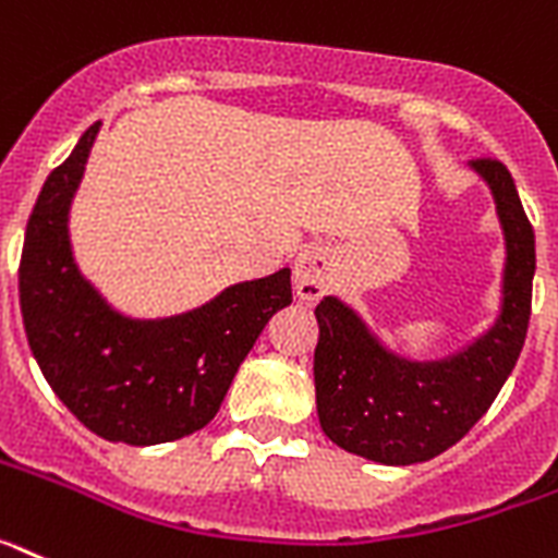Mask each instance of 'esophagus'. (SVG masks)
I'll list each match as a JSON object with an SVG mask.
<instances>
[{"instance_id":"obj_1","label":"esophagus","mask_w":558,"mask_h":558,"mask_svg":"<svg viewBox=\"0 0 558 558\" xmlns=\"http://www.w3.org/2000/svg\"><path fill=\"white\" fill-rule=\"evenodd\" d=\"M332 279V254L327 247L307 245L293 262V282L302 302H318Z\"/></svg>"}]
</instances>
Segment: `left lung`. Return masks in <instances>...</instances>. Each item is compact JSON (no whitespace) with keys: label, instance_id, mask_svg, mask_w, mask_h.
Listing matches in <instances>:
<instances>
[{"label":"left lung","instance_id":"8db88e82","mask_svg":"<svg viewBox=\"0 0 558 558\" xmlns=\"http://www.w3.org/2000/svg\"><path fill=\"white\" fill-rule=\"evenodd\" d=\"M471 169L492 192L506 240L499 313L488 330L446 359L417 361L384 344L344 299L316 304L318 423L350 454L384 465L426 463L469 435L517 366L531 318L533 228L506 166L471 160Z\"/></svg>","mask_w":558,"mask_h":558}]
</instances>
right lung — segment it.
<instances>
[{
    "label": "right lung",
    "instance_id": "1",
    "mask_svg": "<svg viewBox=\"0 0 558 558\" xmlns=\"http://www.w3.org/2000/svg\"><path fill=\"white\" fill-rule=\"evenodd\" d=\"M101 121L41 185L19 265L33 359L75 417L104 440L155 446L206 426L276 311L293 302L290 268L236 282L194 311L135 318L81 274L70 206Z\"/></svg>",
    "mask_w": 558,
    "mask_h": 558
}]
</instances>
